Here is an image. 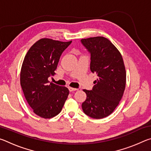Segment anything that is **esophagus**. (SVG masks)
Masks as SVG:
<instances>
[{"instance_id":"34e87169","label":"esophagus","mask_w":151,"mask_h":151,"mask_svg":"<svg viewBox=\"0 0 151 151\" xmlns=\"http://www.w3.org/2000/svg\"><path fill=\"white\" fill-rule=\"evenodd\" d=\"M68 90H69L70 92H72V91H76L77 90V88H73V87H68Z\"/></svg>"}]
</instances>
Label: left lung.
Wrapping results in <instances>:
<instances>
[{
    "instance_id": "obj_1",
    "label": "left lung",
    "mask_w": 151,
    "mask_h": 151,
    "mask_svg": "<svg viewBox=\"0 0 151 151\" xmlns=\"http://www.w3.org/2000/svg\"><path fill=\"white\" fill-rule=\"evenodd\" d=\"M91 53L90 68L99 78L91 91L84 89L86 99L82 104L83 112L93 119L110 115L123 96L126 70L119 50L109 39L96 37L81 39Z\"/></svg>"
}]
</instances>
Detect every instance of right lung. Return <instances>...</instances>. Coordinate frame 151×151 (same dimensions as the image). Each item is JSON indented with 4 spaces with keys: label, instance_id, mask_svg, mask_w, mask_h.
<instances>
[{
    "label": "right lung",
    "instance_id": "right-lung-1",
    "mask_svg": "<svg viewBox=\"0 0 151 151\" xmlns=\"http://www.w3.org/2000/svg\"><path fill=\"white\" fill-rule=\"evenodd\" d=\"M72 41L62 42L47 38L36 42L28 51L20 70V85L33 112L42 118L57 116L67 99L65 86L50 83L64 50Z\"/></svg>",
    "mask_w": 151,
    "mask_h": 151
}]
</instances>
